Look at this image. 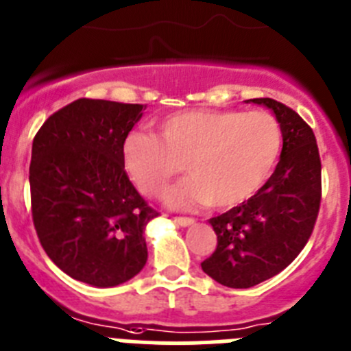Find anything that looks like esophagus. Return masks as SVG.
I'll list each match as a JSON object with an SVG mask.
<instances>
[{
  "mask_svg": "<svg viewBox=\"0 0 351 351\" xmlns=\"http://www.w3.org/2000/svg\"><path fill=\"white\" fill-rule=\"evenodd\" d=\"M173 220H175L178 226L182 227H187V226H194L195 220L194 219H189V217H173Z\"/></svg>",
  "mask_w": 351,
  "mask_h": 351,
  "instance_id": "34e87169",
  "label": "esophagus"
}]
</instances>
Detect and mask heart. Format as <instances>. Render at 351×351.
Wrapping results in <instances>:
<instances>
[{
    "label": "heart",
    "mask_w": 351,
    "mask_h": 351,
    "mask_svg": "<svg viewBox=\"0 0 351 351\" xmlns=\"http://www.w3.org/2000/svg\"><path fill=\"white\" fill-rule=\"evenodd\" d=\"M157 129L159 136H125V171L143 194L157 197L185 162L191 178L168 194L178 210L241 206L264 187L282 154V128L267 112L180 110L162 117Z\"/></svg>",
    "instance_id": "obj_1"
}]
</instances>
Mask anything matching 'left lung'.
<instances>
[{
	"label": "left lung",
	"mask_w": 351,
	"mask_h": 351,
	"mask_svg": "<svg viewBox=\"0 0 351 351\" xmlns=\"http://www.w3.org/2000/svg\"><path fill=\"white\" fill-rule=\"evenodd\" d=\"M250 101L273 110L283 148L274 173L250 201L210 219L217 248L201 267L230 289H250L285 269L313 232L322 201V162L313 129L280 101Z\"/></svg>",
	"instance_id": "obj_1"
}]
</instances>
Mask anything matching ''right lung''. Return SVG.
<instances>
[{
    "instance_id": "right-lung-1",
    "label": "right lung",
    "mask_w": 351,
    "mask_h": 351,
    "mask_svg": "<svg viewBox=\"0 0 351 351\" xmlns=\"http://www.w3.org/2000/svg\"><path fill=\"white\" fill-rule=\"evenodd\" d=\"M143 108L80 97L52 113L33 140L34 229L50 261L78 282L121 285L147 264L143 232L159 211L134 189L122 157Z\"/></svg>"
}]
</instances>
